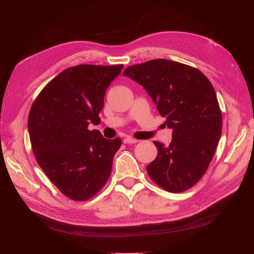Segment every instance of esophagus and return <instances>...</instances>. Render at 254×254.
Instances as JSON below:
<instances>
[{
    "label": "esophagus",
    "mask_w": 254,
    "mask_h": 254,
    "mask_svg": "<svg viewBox=\"0 0 254 254\" xmlns=\"http://www.w3.org/2000/svg\"><path fill=\"white\" fill-rule=\"evenodd\" d=\"M123 142H124L125 144H135V143H137V140L133 139V137H131V136H126L125 139L123 140Z\"/></svg>",
    "instance_id": "34e87169"
}]
</instances>
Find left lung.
<instances>
[{
    "label": "left lung",
    "mask_w": 254,
    "mask_h": 254,
    "mask_svg": "<svg viewBox=\"0 0 254 254\" xmlns=\"http://www.w3.org/2000/svg\"><path fill=\"white\" fill-rule=\"evenodd\" d=\"M123 75L142 84L173 129L170 145L153 142L158 156L146 167L151 180L171 193L190 189L205 174L221 134L211 81L198 68L167 59L130 65Z\"/></svg>",
    "instance_id": "1"
}]
</instances>
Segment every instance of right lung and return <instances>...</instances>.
<instances>
[{
	"label": "right lung",
	"instance_id": "obj_1",
	"mask_svg": "<svg viewBox=\"0 0 254 254\" xmlns=\"http://www.w3.org/2000/svg\"><path fill=\"white\" fill-rule=\"evenodd\" d=\"M123 66L67 67L41 90L30 108L28 132L37 162L72 200H88L110 177L122 140L105 139L88 126L101 122L106 90Z\"/></svg>",
	"mask_w": 254,
	"mask_h": 254
}]
</instances>
